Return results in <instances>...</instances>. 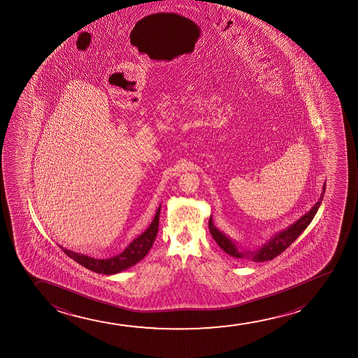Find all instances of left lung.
<instances>
[{"instance_id": "left-lung-1", "label": "left lung", "mask_w": 358, "mask_h": 358, "mask_svg": "<svg viewBox=\"0 0 358 358\" xmlns=\"http://www.w3.org/2000/svg\"><path fill=\"white\" fill-rule=\"evenodd\" d=\"M325 183L323 185V192L320 194L319 201L312 206V209L301 216L299 220L294 222L292 225L286 227L285 230L276 232L268 242H265L264 245H262L260 248L255 250H243L238 248V245H236L234 241L231 240L230 237L221 232L213 222V217L210 216L209 219V231H210L213 238L215 240L216 243L219 247L225 250L227 255L237 258L240 260H250V262H266V260H271L276 258L278 255H281L287 247L292 245L294 241L297 240L302 232H303L307 226L312 222L314 216L318 211L319 206L322 204L323 201L324 192H325Z\"/></svg>"}]
</instances>
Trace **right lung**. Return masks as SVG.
<instances>
[{
    "mask_svg": "<svg viewBox=\"0 0 358 358\" xmlns=\"http://www.w3.org/2000/svg\"><path fill=\"white\" fill-rule=\"evenodd\" d=\"M160 208H157V214L152 219V224L149 225L147 230L143 232L142 235L138 236L137 238L129 243V245L121 252L120 255L106 258V259H98L88 255L76 253L73 250H66L59 245V248L64 250L69 258L74 262L87 268V269L95 271L98 274L113 275L121 273L123 270L131 268L133 265L137 264L138 262L148 255L149 250L152 248V243L157 237V229H159V215H160Z\"/></svg>",
    "mask_w": 358,
    "mask_h": 358,
    "instance_id": "1",
    "label": "right lung"
}]
</instances>
